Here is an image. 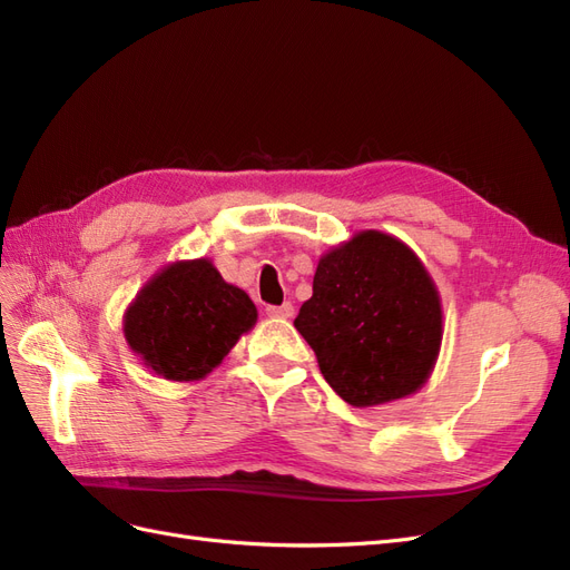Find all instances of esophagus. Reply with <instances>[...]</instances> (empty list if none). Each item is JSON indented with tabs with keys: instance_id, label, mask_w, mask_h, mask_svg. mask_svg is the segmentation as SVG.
Masks as SVG:
<instances>
[{
	"instance_id": "obj_1",
	"label": "esophagus",
	"mask_w": 570,
	"mask_h": 570,
	"mask_svg": "<svg viewBox=\"0 0 570 570\" xmlns=\"http://www.w3.org/2000/svg\"><path fill=\"white\" fill-rule=\"evenodd\" d=\"M266 314L273 316V318H292V316H295V306H292L289 302H285L281 306H268Z\"/></svg>"
}]
</instances>
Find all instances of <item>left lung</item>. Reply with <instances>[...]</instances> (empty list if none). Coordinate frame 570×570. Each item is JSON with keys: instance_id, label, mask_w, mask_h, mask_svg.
<instances>
[{"instance_id": "1", "label": "left lung", "mask_w": 570, "mask_h": 570, "mask_svg": "<svg viewBox=\"0 0 570 570\" xmlns=\"http://www.w3.org/2000/svg\"><path fill=\"white\" fill-rule=\"evenodd\" d=\"M295 327L344 402L375 406L423 387L440 354L442 306L402 239L364 230L321 256Z\"/></svg>"}]
</instances>
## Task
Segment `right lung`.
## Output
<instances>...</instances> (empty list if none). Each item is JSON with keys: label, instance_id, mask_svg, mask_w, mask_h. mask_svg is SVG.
Here are the masks:
<instances>
[{"label": "right lung", "instance_id": "1", "mask_svg": "<svg viewBox=\"0 0 570 570\" xmlns=\"http://www.w3.org/2000/svg\"><path fill=\"white\" fill-rule=\"evenodd\" d=\"M256 323L245 289L220 278L209 258L161 268L124 316L130 350L159 377L176 383L209 375Z\"/></svg>", "mask_w": 570, "mask_h": 570}]
</instances>
